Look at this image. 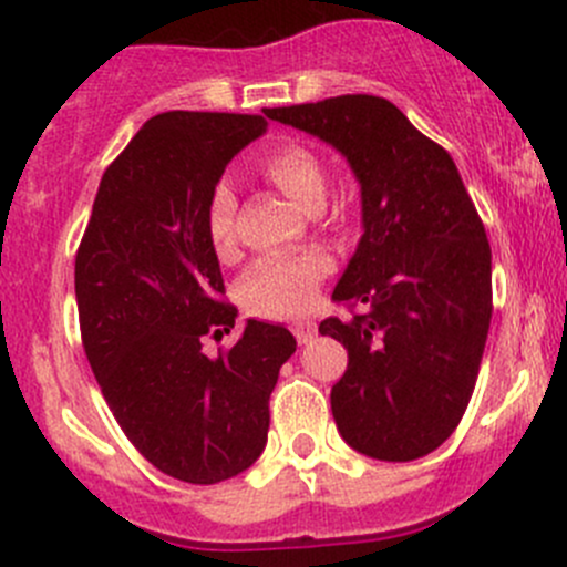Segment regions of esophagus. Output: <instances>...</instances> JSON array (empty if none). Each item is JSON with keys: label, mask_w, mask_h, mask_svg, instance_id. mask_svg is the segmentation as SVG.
<instances>
[{"label": "esophagus", "mask_w": 567, "mask_h": 567, "mask_svg": "<svg viewBox=\"0 0 567 567\" xmlns=\"http://www.w3.org/2000/svg\"><path fill=\"white\" fill-rule=\"evenodd\" d=\"M290 329H293V334H296V340H299V346H307V342H312V337H316V323H312L310 318H305V320H296L293 326H290Z\"/></svg>", "instance_id": "1"}]
</instances>
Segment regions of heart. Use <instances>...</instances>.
Segmentation results:
<instances>
[{
	"label": "heart",
	"mask_w": 567,
	"mask_h": 567,
	"mask_svg": "<svg viewBox=\"0 0 567 567\" xmlns=\"http://www.w3.org/2000/svg\"><path fill=\"white\" fill-rule=\"evenodd\" d=\"M260 173L279 192L288 194L299 208L310 210V214L323 208L329 175H326L323 158L312 147L299 145V142L271 147L260 158ZM205 227H208V238L216 255L227 257L236 249V194L225 183L210 192ZM329 268V257L320 251L260 257L238 285L244 310L260 318L299 316L316 299L318 285L323 282Z\"/></svg>",
	"instance_id": "1"
}]
</instances>
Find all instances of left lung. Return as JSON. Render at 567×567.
<instances>
[{"instance_id":"1","label":"left lung","mask_w":567,"mask_h":567,"mask_svg":"<svg viewBox=\"0 0 567 567\" xmlns=\"http://www.w3.org/2000/svg\"><path fill=\"white\" fill-rule=\"evenodd\" d=\"M340 151L362 188V238L331 299L351 318L320 334L348 351L331 386L357 453L416 461L458 427L491 326V247L450 153L379 95L266 109Z\"/></svg>"}]
</instances>
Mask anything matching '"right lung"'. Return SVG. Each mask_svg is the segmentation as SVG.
Returning a JSON list of instances; mask_svg holds the SVG:
<instances>
[{
	"label": "right lung",
	"mask_w": 567,
	"mask_h": 567,
	"mask_svg": "<svg viewBox=\"0 0 567 567\" xmlns=\"http://www.w3.org/2000/svg\"><path fill=\"white\" fill-rule=\"evenodd\" d=\"M260 114L164 112L109 164L76 251L84 353L128 442L194 485L260 458L268 398L296 351L285 326L249 318L230 351L203 337L236 326L205 227L227 164L266 131Z\"/></svg>",
	"instance_id": "1"
}]
</instances>
